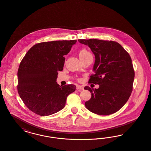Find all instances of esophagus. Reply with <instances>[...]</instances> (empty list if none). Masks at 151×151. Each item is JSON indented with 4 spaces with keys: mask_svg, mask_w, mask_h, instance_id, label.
<instances>
[{
    "mask_svg": "<svg viewBox=\"0 0 151 151\" xmlns=\"http://www.w3.org/2000/svg\"><path fill=\"white\" fill-rule=\"evenodd\" d=\"M76 89L77 90H82V89H84V87L83 86H79V85H78L77 86H76Z\"/></svg>",
    "mask_w": 151,
    "mask_h": 151,
    "instance_id": "1",
    "label": "esophagus"
}]
</instances>
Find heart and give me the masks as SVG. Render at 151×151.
Segmentation results:
<instances>
[{
  "label": "heart",
  "mask_w": 151,
  "mask_h": 151,
  "mask_svg": "<svg viewBox=\"0 0 151 151\" xmlns=\"http://www.w3.org/2000/svg\"><path fill=\"white\" fill-rule=\"evenodd\" d=\"M91 54V53L86 50V49H83L81 50L79 52V56L80 57H85L86 55H88Z\"/></svg>",
  "instance_id": "obj_1"
}]
</instances>
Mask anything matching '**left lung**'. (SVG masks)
<instances>
[{"instance_id":"8db88e82","label":"left lung","mask_w":151,"mask_h":151,"mask_svg":"<svg viewBox=\"0 0 151 151\" xmlns=\"http://www.w3.org/2000/svg\"><path fill=\"white\" fill-rule=\"evenodd\" d=\"M88 46L95 55L94 73L89 83L99 84L98 89L84 87L92 96L85 105L91 112L107 115L118 111L129 100L135 77L132 60L122 46L113 41L79 40Z\"/></svg>"}]
</instances>
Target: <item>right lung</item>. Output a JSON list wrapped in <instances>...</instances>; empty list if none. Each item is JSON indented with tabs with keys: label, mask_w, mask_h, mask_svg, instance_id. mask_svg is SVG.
Segmentation results:
<instances>
[{
	"label": "right lung",
	"mask_w": 151,
	"mask_h": 151,
	"mask_svg": "<svg viewBox=\"0 0 151 151\" xmlns=\"http://www.w3.org/2000/svg\"><path fill=\"white\" fill-rule=\"evenodd\" d=\"M76 40L37 43L27 52L17 72L18 93L24 104L38 115L53 114L65 108L67 96L76 86H60L58 71L63 69L65 58Z\"/></svg>",
	"instance_id": "obj_1"
}]
</instances>
